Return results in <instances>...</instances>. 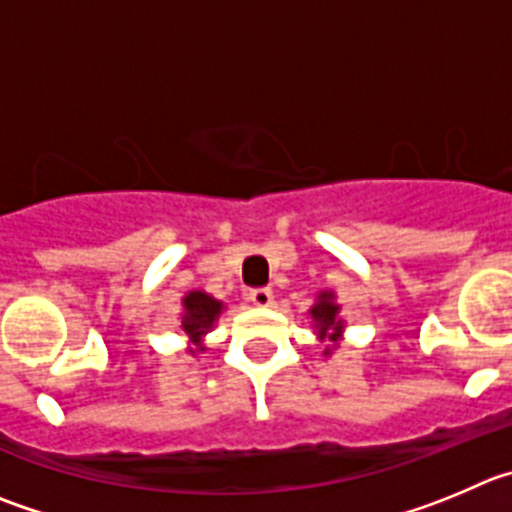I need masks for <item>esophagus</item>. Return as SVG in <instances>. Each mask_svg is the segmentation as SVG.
I'll list each match as a JSON object with an SVG mask.
<instances>
[{
    "label": "esophagus",
    "instance_id": "obj_1",
    "mask_svg": "<svg viewBox=\"0 0 512 512\" xmlns=\"http://www.w3.org/2000/svg\"><path fill=\"white\" fill-rule=\"evenodd\" d=\"M250 300L257 308H270L272 305V290L270 288H255L250 290Z\"/></svg>",
    "mask_w": 512,
    "mask_h": 512
}]
</instances>
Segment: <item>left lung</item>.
I'll list each match as a JSON object with an SVG mask.
<instances>
[{
    "label": "left lung",
    "mask_w": 512,
    "mask_h": 512,
    "mask_svg": "<svg viewBox=\"0 0 512 512\" xmlns=\"http://www.w3.org/2000/svg\"><path fill=\"white\" fill-rule=\"evenodd\" d=\"M310 321H313L315 336L318 341L326 343V351L323 356H331L343 341V333H346V321L341 315V303L336 300V293L333 290H321L315 295V303L310 305L308 310Z\"/></svg>",
    "instance_id": "1"
}]
</instances>
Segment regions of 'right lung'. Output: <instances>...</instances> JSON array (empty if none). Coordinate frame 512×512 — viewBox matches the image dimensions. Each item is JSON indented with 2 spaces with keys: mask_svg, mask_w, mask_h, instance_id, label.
Returning a JSON list of instances; mask_svg holds the SVG:
<instances>
[{
  "mask_svg": "<svg viewBox=\"0 0 512 512\" xmlns=\"http://www.w3.org/2000/svg\"><path fill=\"white\" fill-rule=\"evenodd\" d=\"M224 303L217 300L214 295H209L207 290H189L181 298V313H179V323L184 336L189 338L186 343V351L191 356L197 358L199 353L207 351V333L212 331L214 323L219 321V315H222Z\"/></svg>",
  "mask_w": 512,
  "mask_h": 512,
  "instance_id": "right-lung-1",
  "label": "right lung"
}]
</instances>
